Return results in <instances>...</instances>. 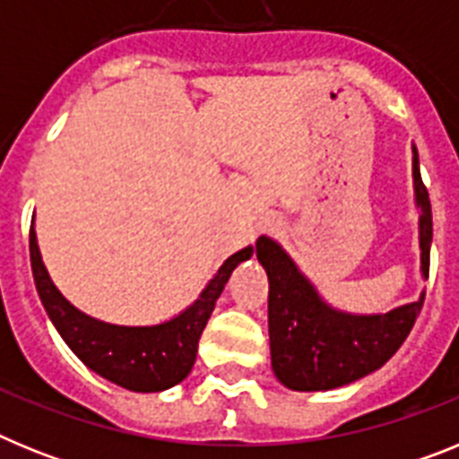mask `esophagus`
I'll return each mask as SVG.
<instances>
[{
  "instance_id": "34e87169",
  "label": "esophagus",
  "mask_w": 459,
  "mask_h": 459,
  "mask_svg": "<svg viewBox=\"0 0 459 459\" xmlns=\"http://www.w3.org/2000/svg\"><path fill=\"white\" fill-rule=\"evenodd\" d=\"M259 227H262V232H275V230L280 227V218L278 216H266Z\"/></svg>"
}]
</instances>
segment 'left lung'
I'll return each instance as SVG.
<instances>
[{
  "label": "left lung",
  "mask_w": 459,
  "mask_h": 459,
  "mask_svg": "<svg viewBox=\"0 0 459 459\" xmlns=\"http://www.w3.org/2000/svg\"><path fill=\"white\" fill-rule=\"evenodd\" d=\"M413 197L419 206L420 273H429L432 209L420 179L419 152L413 147ZM257 259L269 275L271 368L291 391H333L379 370L407 340L425 301L388 312L338 310L322 299L294 259L269 237L257 238Z\"/></svg>",
  "instance_id": "8db88e82"
}]
</instances>
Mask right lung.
<instances>
[{
    "instance_id": "add662e5",
    "label": "right lung",
    "mask_w": 459,
    "mask_h": 459,
    "mask_svg": "<svg viewBox=\"0 0 459 459\" xmlns=\"http://www.w3.org/2000/svg\"><path fill=\"white\" fill-rule=\"evenodd\" d=\"M253 246L238 250L206 282L202 294L177 317L153 326H121L84 315L55 287L40 259L34 225L30 230V257L36 291L64 342L89 370L135 393H158L177 386L190 375L197 359L200 335L216 307L218 296L241 262L253 257Z\"/></svg>"
}]
</instances>
